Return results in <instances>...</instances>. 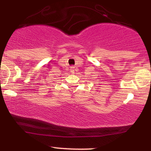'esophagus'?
<instances>
[{
  "label": "esophagus",
  "instance_id": "1",
  "mask_svg": "<svg viewBox=\"0 0 151 151\" xmlns=\"http://www.w3.org/2000/svg\"><path fill=\"white\" fill-rule=\"evenodd\" d=\"M70 70H71V72H72V73H74V70H75V68H74V67H71Z\"/></svg>",
  "mask_w": 151,
  "mask_h": 151
}]
</instances>
